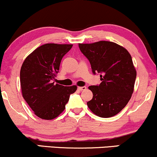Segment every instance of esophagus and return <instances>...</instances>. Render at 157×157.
<instances>
[{
	"mask_svg": "<svg viewBox=\"0 0 157 157\" xmlns=\"http://www.w3.org/2000/svg\"><path fill=\"white\" fill-rule=\"evenodd\" d=\"M77 89H78L79 91H83V90L86 89V86H82V87H78L77 88Z\"/></svg>",
	"mask_w": 157,
	"mask_h": 157,
	"instance_id": "obj_1",
	"label": "esophagus"
}]
</instances>
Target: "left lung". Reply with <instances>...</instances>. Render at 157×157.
Masks as SVG:
<instances>
[{"instance_id":"8db88e82","label":"left lung","mask_w":157,"mask_h":157,"mask_svg":"<svg viewBox=\"0 0 157 157\" xmlns=\"http://www.w3.org/2000/svg\"><path fill=\"white\" fill-rule=\"evenodd\" d=\"M89 60L92 73L100 74L101 83L91 86L93 98L88 107L100 117H111L121 111L134 91L136 71L129 52L110 41L79 44Z\"/></svg>"}]
</instances>
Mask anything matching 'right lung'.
Masks as SVG:
<instances>
[{
    "label": "right lung",
    "mask_w": 157,
    "mask_h": 157,
    "mask_svg": "<svg viewBox=\"0 0 157 157\" xmlns=\"http://www.w3.org/2000/svg\"><path fill=\"white\" fill-rule=\"evenodd\" d=\"M71 47V44H44L32 52L21 66L23 97L40 118L48 120L59 116L77 90L76 86L55 83L61 60Z\"/></svg>",
    "instance_id": "obj_1"
}]
</instances>
